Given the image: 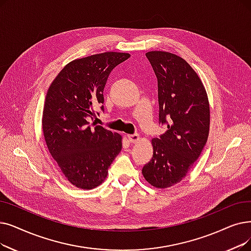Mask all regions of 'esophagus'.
I'll return each mask as SVG.
<instances>
[{"label": "esophagus", "mask_w": 251, "mask_h": 251, "mask_svg": "<svg viewBox=\"0 0 251 251\" xmlns=\"http://www.w3.org/2000/svg\"><path fill=\"white\" fill-rule=\"evenodd\" d=\"M127 138H128V140L131 144H135V143H137V141L139 140V135L137 133H135V134H129V135H127Z\"/></svg>", "instance_id": "esophagus-1"}]
</instances>
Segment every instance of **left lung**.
Masks as SVG:
<instances>
[{"mask_svg":"<svg viewBox=\"0 0 251 251\" xmlns=\"http://www.w3.org/2000/svg\"><path fill=\"white\" fill-rule=\"evenodd\" d=\"M146 56L158 79L160 122L168 130L151 140L152 157L141 172L151 186L167 189L186 177L201 155L209 135L210 106L199 75L183 58L165 51Z\"/></svg>","mask_w":251,"mask_h":251,"instance_id":"obj_1","label":"left lung"}]
</instances>
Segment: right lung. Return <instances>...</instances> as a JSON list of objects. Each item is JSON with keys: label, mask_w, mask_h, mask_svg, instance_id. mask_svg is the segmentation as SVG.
Instances as JSON below:
<instances>
[{"label": "right lung", "mask_w": 251, "mask_h": 251, "mask_svg": "<svg viewBox=\"0 0 251 251\" xmlns=\"http://www.w3.org/2000/svg\"><path fill=\"white\" fill-rule=\"evenodd\" d=\"M129 57V53L104 52L72 60L48 88L43 133L62 174L78 189L101 184L122 150V135L94 123L90 126L88 117L103 103L108 75Z\"/></svg>", "instance_id": "obj_1"}]
</instances>
